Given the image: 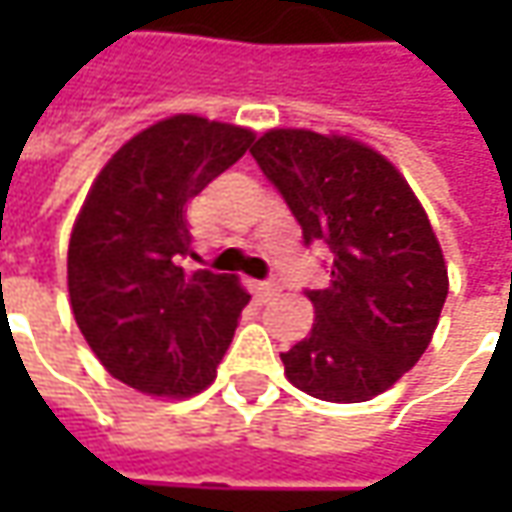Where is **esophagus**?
<instances>
[{
	"instance_id": "esophagus-1",
	"label": "esophagus",
	"mask_w": 512,
	"mask_h": 512,
	"mask_svg": "<svg viewBox=\"0 0 512 512\" xmlns=\"http://www.w3.org/2000/svg\"><path fill=\"white\" fill-rule=\"evenodd\" d=\"M256 290H259V296H262V299H270V296H276V293H279V285H276V282H259Z\"/></svg>"
}]
</instances>
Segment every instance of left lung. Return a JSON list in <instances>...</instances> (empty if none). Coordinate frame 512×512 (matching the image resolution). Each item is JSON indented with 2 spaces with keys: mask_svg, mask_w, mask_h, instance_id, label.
Segmentation results:
<instances>
[{
  "mask_svg": "<svg viewBox=\"0 0 512 512\" xmlns=\"http://www.w3.org/2000/svg\"><path fill=\"white\" fill-rule=\"evenodd\" d=\"M256 165L333 253L330 287L307 290L316 322L282 353L290 384L322 402H367L422 359L447 299L430 219L382 153L347 136L267 130Z\"/></svg>",
  "mask_w": 512,
  "mask_h": 512,
  "instance_id": "8db88e82",
  "label": "left lung"
}]
</instances>
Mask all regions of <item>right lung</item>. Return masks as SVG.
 I'll list each match as a JSON object with an SVG mask.
<instances>
[{"label":"right lung","instance_id":"1","mask_svg":"<svg viewBox=\"0 0 512 512\" xmlns=\"http://www.w3.org/2000/svg\"><path fill=\"white\" fill-rule=\"evenodd\" d=\"M253 133L179 113L113 153L68 247L76 325L113 379L187 399L216 379L250 302L236 276L185 270V205L236 165Z\"/></svg>","mask_w":512,"mask_h":512}]
</instances>
